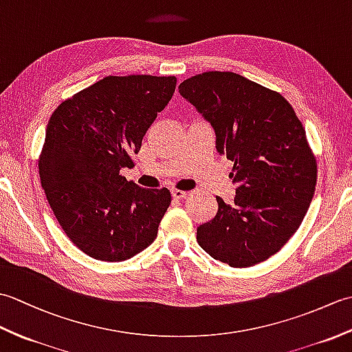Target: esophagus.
<instances>
[{"mask_svg": "<svg viewBox=\"0 0 352 352\" xmlns=\"http://www.w3.org/2000/svg\"><path fill=\"white\" fill-rule=\"evenodd\" d=\"M170 195H172V198L177 199V201H183L186 197H188V192H184V190H177V189H174V190L170 192Z\"/></svg>", "mask_w": 352, "mask_h": 352, "instance_id": "1", "label": "esophagus"}]
</instances>
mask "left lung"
Returning <instances> with one entry per match:
<instances>
[{
    "instance_id": "1",
    "label": "left lung",
    "mask_w": 352,
    "mask_h": 352,
    "mask_svg": "<svg viewBox=\"0 0 352 352\" xmlns=\"http://www.w3.org/2000/svg\"><path fill=\"white\" fill-rule=\"evenodd\" d=\"M178 89L234 163V203L216 197L218 213L197 228L199 246L231 267L265 261L294 236L315 193L316 159L301 121L280 94L234 72L198 74Z\"/></svg>"
}]
</instances>
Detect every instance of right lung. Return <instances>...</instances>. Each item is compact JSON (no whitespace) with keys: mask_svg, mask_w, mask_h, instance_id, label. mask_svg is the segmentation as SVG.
<instances>
[{"mask_svg":"<svg viewBox=\"0 0 352 352\" xmlns=\"http://www.w3.org/2000/svg\"><path fill=\"white\" fill-rule=\"evenodd\" d=\"M175 77H106L51 115L39 157L48 204L89 257L124 261L157 237L170 193L121 175L133 168L146 130L175 92Z\"/></svg>","mask_w":352,"mask_h":352,"instance_id":"1","label":"right lung"}]
</instances>
